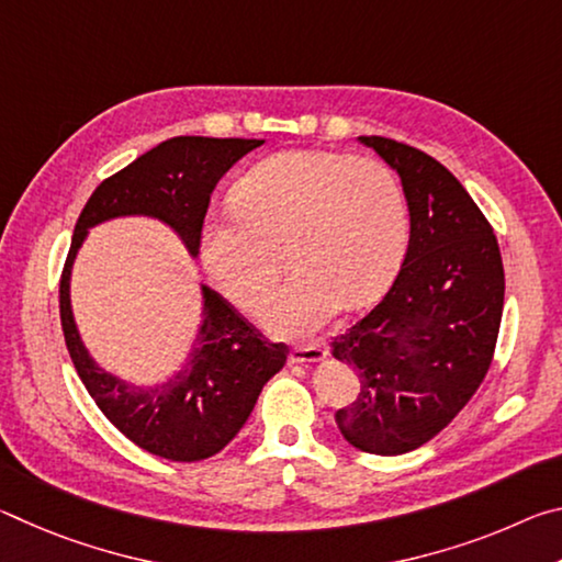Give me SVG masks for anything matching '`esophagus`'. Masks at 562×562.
<instances>
[{
	"label": "esophagus",
	"instance_id": "1",
	"mask_svg": "<svg viewBox=\"0 0 562 562\" xmlns=\"http://www.w3.org/2000/svg\"><path fill=\"white\" fill-rule=\"evenodd\" d=\"M327 359V347L319 345H307V347H294L290 351V361L292 364H319V361Z\"/></svg>",
	"mask_w": 562,
	"mask_h": 562
}]
</instances>
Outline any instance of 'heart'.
<instances>
[{
    "label": "heart",
    "instance_id": "1",
    "mask_svg": "<svg viewBox=\"0 0 562 562\" xmlns=\"http://www.w3.org/2000/svg\"><path fill=\"white\" fill-rule=\"evenodd\" d=\"M235 211L201 223L207 278L235 307L252 312L284 260L292 278L260 312L278 337H307L351 304L382 297L408 247V205L392 168L337 150H282L233 188Z\"/></svg>",
    "mask_w": 562,
    "mask_h": 562
}]
</instances>
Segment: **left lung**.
<instances>
[{
    "mask_svg": "<svg viewBox=\"0 0 562 562\" xmlns=\"http://www.w3.org/2000/svg\"><path fill=\"white\" fill-rule=\"evenodd\" d=\"M359 144L402 178L412 233L384 300L331 341L359 379L337 429L359 451L398 456L434 439L481 386L506 278L493 227L449 168L384 136Z\"/></svg>",
    "mask_w": 562,
    "mask_h": 562,
    "instance_id": "obj_1",
    "label": "left lung"
}]
</instances>
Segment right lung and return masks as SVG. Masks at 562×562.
<instances>
[{
  "label": "right lung",
  "instance_id": "1",
  "mask_svg": "<svg viewBox=\"0 0 562 562\" xmlns=\"http://www.w3.org/2000/svg\"><path fill=\"white\" fill-rule=\"evenodd\" d=\"M262 144L260 138H168L103 180L74 227L59 288L66 347L103 416L160 459L190 463L223 451L243 429L262 386L284 367V345L265 341L231 302L201 284L203 319L178 372L156 384L126 382L89 355L76 327L71 307L76 255L91 227L116 217H150L168 225L190 258H198V233L217 180Z\"/></svg>",
  "mask_w": 562,
  "mask_h": 562
}]
</instances>
